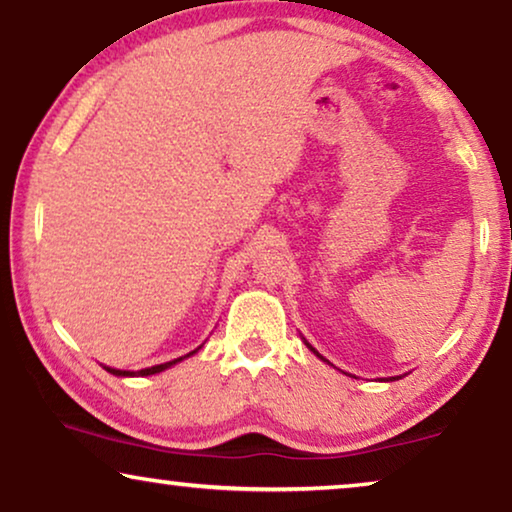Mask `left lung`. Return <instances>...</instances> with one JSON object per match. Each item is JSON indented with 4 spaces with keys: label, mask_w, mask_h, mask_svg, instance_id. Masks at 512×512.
<instances>
[{
    "label": "left lung",
    "mask_w": 512,
    "mask_h": 512,
    "mask_svg": "<svg viewBox=\"0 0 512 512\" xmlns=\"http://www.w3.org/2000/svg\"><path fill=\"white\" fill-rule=\"evenodd\" d=\"M307 347H310V345H307ZM310 349H312V347H310ZM312 352H314V349H312ZM314 354H317V352H314ZM317 356H319V354H317ZM324 361H326V359H324ZM394 380H396V377H394Z\"/></svg>",
    "instance_id": "1"
}]
</instances>
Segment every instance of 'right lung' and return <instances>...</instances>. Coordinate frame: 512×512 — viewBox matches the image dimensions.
<instances>
[{
    "instance_id": "obj_1",
    "label": "right lung",
    "mask_w": 512,
    "mask_h": 512,
    "mask_svg": "<svg viewBox=\"0 0 512 512\" xmlns=\"http://www.w3.org/2000/svg\"><path fill=\"white\" fill-rule=\"evenodd\" d=\"M191 354H195V352H191ZM191 354H186V356H191ZM186 356H179V359H174V361L160 363V366H151V368L137 370V373H130V370H116V368H107V370H109V373H111V375H121V377H128V375H156V373H160V370L170 368V366H174V363H177V361H181V359H186Z\"/></svg>"
}]
</instances>
